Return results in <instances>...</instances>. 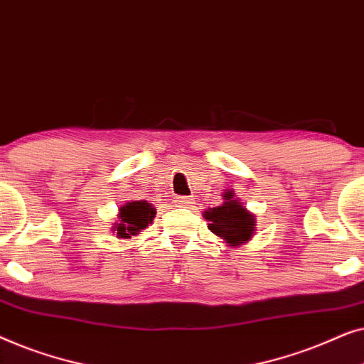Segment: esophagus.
<instances>
[{
  "label": "esophagus",
  "instance_id": "34e87169",
  "mask_svg": "<svg viewBox=\"0 0 364 364\" xmlns=\"http://www.w3.org/2000/svg\"><path fill=\"white\" fill-rule=\"evenodd\" d=\"M176 203L178 207H188L192 203V197H186V196L176 197Z\"/></svg>",
  "mask_w": 364,
  "mask_h": 364
}]
</instances>
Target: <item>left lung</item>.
<instances>
[{"mask_svg": "<svg viewBox=\"0 0 364 364\" xmlns=\"http://www.w3.org/2000/svg\"><path fill=\"white\" fill-rule=\"evenodd\" d=\"M223 205L208 208L205 218L208 222V230L222 237L232 247L245 243L255 232V218L240 202L232 200V193H225Z\"/></svg>", "mask_w": 364, "mask_h": 364, "instance_id": "left-lung-1", "label": "left lung"}]
</instances>
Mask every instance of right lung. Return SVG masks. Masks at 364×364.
Segmentation results:
<instances>
[{
    "label": "right lung",
    "mask_w": 364,
    "mask_h": 364,
    "mask_svg": "<svg viewBox=\"0 0 364 364\" xmlns=\"http://www.w3.org/2000/svg\"><path fill=\"white\" fill-rule=\"evenodd\" d=\"M156 217V210L151 207V203L146 200H134L129 202L127 205L121 208L119 218L121 223L116 227L119 238H131L132 235H137L139 232L149 227V223Z\"/></svg>",
    "instance_id": "right-lung-1"
}]
</instances>
